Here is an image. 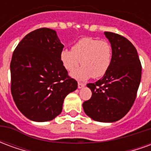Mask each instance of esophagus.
Returning a JSON list of instances; mask_svg holds the SVG:
<instances>
[{
  "label": "esophagus",
  "mask_w": 151,
  "mask_h": 151,
  "mask_svg": "<svg viewBox=\"0 0 151 151\" xmlns=\"http://www.w3.org/2000/svg\"><path fill=\"white\" fill-rule=\"evenodd\" d=\"M85 86V84L84 83H81V82H78V87L79 89L82 88V87H84Z\"/></svg>",
  "instance_id": "34e87169"
}]
</instances>
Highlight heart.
<instances>
[{
	"label": "heart",
	"instance_id": "obj_1",
	"mask_svg": "<svg viewBox=\"0 0 151 151\" xmlns=\"http://www.w3.org/2000/svg\"><path fill=\"white\" fill-rule=\"evenodd\" d=\"M60 60L68 71H73L80 61L82 68L71 73L73 78L86 81L90 78H99L108 72L112 60V48L105 40L91 37L82 38L72 47V50L63 49Z\"/></svg>",
	"mask_w": 151,
	"mask_h": 151
}]
</instances>
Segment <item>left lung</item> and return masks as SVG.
Listing matches in <instances>:
<instances>
[{
    "label": "left lung",
    "instance_id": "1",
    "mask_svg": "<svg viewBox=\"0 0 151 151\" xmlns=\"http://www.w3.org/2000/svg\"><path fill=\"white\" fill-rule=\"evenodd\" d=\"M111 43L112 60L105 75L89 83L91 99L82 104L85 113L99 122H115L124 117L136 99L142 65L135 47L122 35L105 31Z\"/></svg>",
    "mask_w": 151,
    "mask_h": 151
}]
</instances>
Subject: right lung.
<instances>
[{"mask_svg": "<svg viewBox=\"0 0 151 151\" xmlns=\"http://www.w3.org/2000/svg\"><path fill=\"white\" fill-rule=\"evenodd\" d=\"M63 47L56 31L40 28L27 35L13 53L12 96L29 120H53L62 111L66 95L78 88L60 60Z\"/></svg>", "mask_w": 151, "mask_h": 151, "instance_id": "obj_1", "label": "right lung"}]
</instances>
